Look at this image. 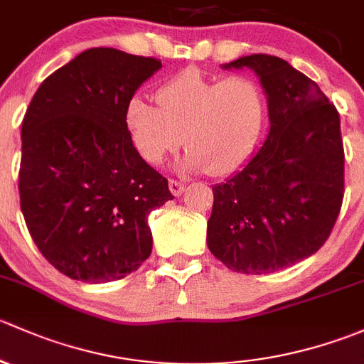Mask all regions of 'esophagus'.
<instances>
[{
	"label": "esophagus",
	"mask_w": 364,
	"mask_h": 364,
	"mask_svg": "<svg viewBox=\"0 0 364 364\" xmlns=\"http://www.w3.org/2000/svg\"><path fill=\"white\" fill-rule=\"evenodd\" d=\"M168 187H170L171 194L173 196H181L183 193V182L181 181H175V178H170V182H168Z\"/></svg>",
	"instance_id": "34e87169"
}]
</instances>
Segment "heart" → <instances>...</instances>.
<instances>
[{"label": "heart", "mask_w": 364, "mask_h": 364, "mask_svg": "<svg viewBox=\"0 0 364 364\" xmlns=\"http://www.w3.org/2000/svg\"><path fill=\"white\" fill-rule=\"evenodd\" d=\"M159 108L133 98L126 108L131 141L145 163L159 164L182 145V168L224 177L242 168L256 151L268 101L250 75L207 77L186 70L156 92Z\"/></svg>", "instance_id": "heart-1"}]
</instances>
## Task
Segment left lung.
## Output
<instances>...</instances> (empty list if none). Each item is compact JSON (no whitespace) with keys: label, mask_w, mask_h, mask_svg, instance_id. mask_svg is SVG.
I'll list each match as a JSON object with an SVG mask.
<instances>
[{"label":"left lung","mask_w":364,"mask_h":364,"mask_svg":"<svg viewBox=\"0 0 364 364\" xmlns=\"http://www.w3.org/2000/svg\"><path fill=\"white\" fill-rule=\"evenodd\" d=\"M223 68L259 77L269 131L242 170L212 187L207 243L233 272L272 273L317 252L335 226L346 163L340 115L312 78L275 55H243Z\"/></svg>","instance_id":"left-lung-1"}]
</instances>
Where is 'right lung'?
I'll return each instance as SVG.
<instances>
[{"mask_svg": "<svg viewBox=\"0 0 364 364\" xmlns=\"http://www.w3.org/2000/svg\"><path fill=\"white\" fill-rule=\"evenodd\" d=\"M161 68L110 47L84 50L47 77L22 121L21 210L55 269L105 284L152 252L147 217L173 194L134 149L126 108Z\"/></svg>", "mask_w": 364, "mask_h": 364, "instance_id": "obj_1", "label": "right lung"}]
</instances>
